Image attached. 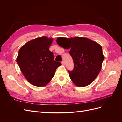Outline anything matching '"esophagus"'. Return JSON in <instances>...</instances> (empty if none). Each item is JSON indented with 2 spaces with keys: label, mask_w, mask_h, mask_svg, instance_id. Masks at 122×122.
Listing matches in <instances>:
<instances>
[{
  "label": "esophagus",
  "mask_w": 122,
  "mask_h": 122,
  "mask_svg": "<svg viewBox=\"0 0 122 122\" xmlns=\"http://www.w3.org/2000/svg\"><path fill=\"white\" fill-rule=\"evenodd\" d=\"M61 64H62V65H65V62L64 61H62L61 62Z\"/></svg>",
  "instance_id": "1"
}]
</instances>
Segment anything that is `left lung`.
I'll return each instance as SVG.
<instances>
[{
  "mask_svg": "<svg viewBox=\"0 0 122 122\" xmlns=\"http://www.w3.org/2000/svg\"><path fill=\"white\" fill-rule=\"evenodd\" d=\"M58 45L65 49H70L74 67L68 71L72 82L78 87H84L96 79L102 68L104 59L101 46L87 38L59 37Z\"/></svg>",
  "mask_w": 122,
  "mask_h": 122,
  "instance_id": "left-lung-1",
  "label": "left lung"
}]
</instances>
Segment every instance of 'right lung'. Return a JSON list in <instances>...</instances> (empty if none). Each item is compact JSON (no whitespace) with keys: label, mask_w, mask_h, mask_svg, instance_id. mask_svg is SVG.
<instances>
[{"label":"right lung","mask_w":122,"mask_h":122,"mask_svg":"<svg viewBox=\"0 0 122 122\" xmlns=\"http://www.w3.org/2000/svg\"><path fill=\"white\" fill-rule=\"evenodd\" d=\"M52 38L42 36L29 41L18 52L17 62L25 78L36 86H45L61 64L54 60L49 50Z\"/></svg>","instance_id":"add662e5"}]
</instances>
